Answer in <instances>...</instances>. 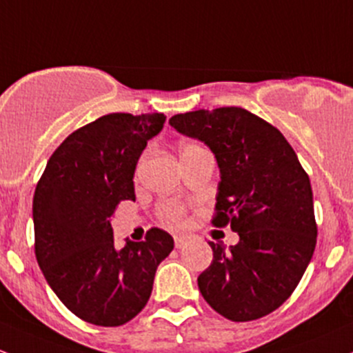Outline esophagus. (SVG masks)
<instances>
[{"instance_id": "esophagus-1", "label": "esophagus", "mask_w": 353, "mask_h": 353, "mask_svg": "<svg viewBox=\"0 0 353 353\" xmlns=\"http://www.w3.org/2000/svg\"><path fill=\"white\" fill-rule=\"evenodd\" d=\"M186 243H188V236L186 235H176V236H174V245H176V248H183Z\"/></svg>"}]
</instances>
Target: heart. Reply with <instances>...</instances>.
<instances>
[{"label": "heart", "instance_id": "heart-1", "mask_svg": "<svg viewBox=\"0 0 353 353\" xmlns=\"http://www.w3.org/2000/svg\"><path fill=\"white\" fill-rule=\"evenodd\" d=\"M188 147H191V145H189V143H186V145L181 147V152L186 150ZM162 214H164L165 220L179 221L181 218H183V208H181L179 205H174V203H169V205L162 206Z\"/></svg>", "mask_w": 353, "mask_h": 353}]
</instances>
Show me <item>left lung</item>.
I'll list each match as a JSON object with an SVG mask.
<instances>
[{
	"label": "left lung",
	"instance_id": "1",
	"mask_svg": "<svg viewBox=\"0 0 353 353\" xmlns=\"http://www.w3.org/2000/svg\"><path fill=\"white\" fill-rule=\"evenodd\" d=\"M170 127L203 142L220 169L216 216L236 245L210 242L213 262L198 277L206 303L232 321L272 313L301 281L316 245L313 191L283 133L250 111L225 106L174 114Z\"/></svg>",
	"mask_w": 353,
	"mask_h": 353
}]
</instances>
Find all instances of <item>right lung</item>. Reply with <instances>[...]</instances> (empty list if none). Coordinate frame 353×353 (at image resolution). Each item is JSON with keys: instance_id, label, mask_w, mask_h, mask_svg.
I'll return each instance as SVG.
<instances>
[{"instance_id": "add662e5", "label": "right lung", "mask_w": 353, "mask_h": 353, "mask_svg": "<svg viewBox=\"0 0 353 353\" xmlns=\"http://www.w3.org/2000/svg\"><path fill=\"white\" fill-rule=\"evenodd\" d=\"M164 123L162 113L105 114L70 133L37 184V262L57 298L88 323L120 326L135 318L174 248L161 228L117 248L111 228L117 206L135 201L137 162Z\"/></svg>"}]
</instances>
